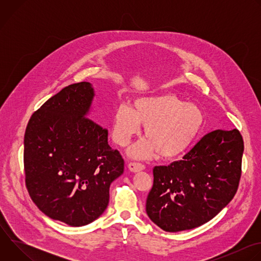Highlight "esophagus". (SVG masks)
<instances>
[{
    "instance_id": "34e87169",
    "label": "esophagus",
    "mask_w": 261,
    "mask_h": 261,
    "mask_svg": "<svg viewBox=\"0 0 261 261\" xmlns=\"http://www.w3.org/2000/svg\"><path fill=\"white\" fill-rule=\"evenodd\" d=\"M128 168L130 169V171L132 172H138L144 169V165L141 163H136V162H130L128 164Z\"/></svg>"
}]
</instances>
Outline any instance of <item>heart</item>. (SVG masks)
<instances>
[{"instance_id":"1","label":"heart","mask_w":261,"mask_h":261,"mask_svg":"<svg viewBox=\"0 0 261 261\" xmlns=\"http://www.w3.org/2000/svg\"><path fill=\"white\" fill-rule=\"evenodd\" d=\"M203 124L204 115L196 104L164 93L138 97L131 108L121 105L114 115L111 133L118 145L126 146L140 133V125L144 126L146 139L133 145L129 155L150 159L159 153L172 159L186 152Z\"/></svg>"}]
</instances>
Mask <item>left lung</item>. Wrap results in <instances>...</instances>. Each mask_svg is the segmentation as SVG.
<instances>
[{"label":"left lung","mask_w":261,"mask_h":261,"mask_svg":"<svg viewBox=\"0 0 261 261\" xmlns=\"http://www.w3.org/2000/svg\"><path fill=\"white\" fill-rule=\"evenodd\" d=\"M244 140L239 130L204 135L181 160L155 166L145 211L164 231L193 229L212 220L237 193Z\"/></svg>","instance_id":"left-lung-1"}]
</instances>
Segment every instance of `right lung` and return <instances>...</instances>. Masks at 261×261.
<instances>
[{
	"label": "right lung",
	"instance_id": "obj_1",
	"mask_svg": "<svg viewBox=\"0 0 261 261\" xmlns=\"http://www.w3.org/2000/svg\"><path fill=\"white\" fill-rule=\"evenodd\" d=\"M95 93L87 82L49 98L31 117L23 164L29 194L46 216L74 227L99 218L124 160L108 144V130L87 118Z\"/></svg>",
	"mask_w": 261,
	"mask_h": 261
}]
</instances>
